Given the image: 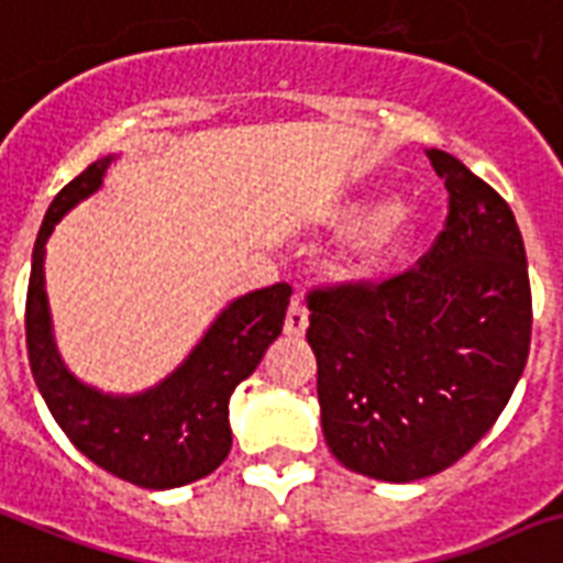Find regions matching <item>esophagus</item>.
Returning a JSON list of instances; mask_svg holds the SVG:
<instances>
[{
  "label": "esophagus",
  "mask_w": 563,
  "mask_h": 563,
  "mask_svg": "<svg viewBox=\"0 0 563 563\" xmlns=\"http://www.w3.org/2000/svg\"><path fill=\"white\" fill-rule=\"evenodd\" d=\"M305 328H308V308H305L302 296H294V302H290V308H287L285 331L294 336H302Z\"/></svg>",
  "instance_id": "34e87169"
}]
</instances>
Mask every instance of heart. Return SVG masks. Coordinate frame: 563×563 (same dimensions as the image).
<instances>
[{"label": "heart", "instance_id": "heart-1", "mask_svg": "<svg viewBox=\"0 0 563 563\" xmlns=\"http://www.w3.org/2000/svg\"><path fill=\"white\" fill-rule=\"evenodd\" d=\"M368 211V203H343L334 209V220L340 223H357ZM409 235H412V211L404 206H386L368 220L352 244V261L357 269H380L393 264L404 253Z\"/></svg>", "mask_w": 563, "mask_h": 563}]
</instances>
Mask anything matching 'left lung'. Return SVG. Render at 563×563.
Segmentation results:
<instances>
[{
    "label": "left lung",
    "instance_id": "obj_1",
    "mask_svg": "<svg viewBox=\"0 0 563 563\" xmlns=\"http://www.w3.org/2000/svg\"><path fill=\"white\" fill-rule=\"evenodd\" d=\"M433 246L380 282L308 294L322 433L349 471L412 483L460 462L509 404L532 340V287L509 203L456 156Z\"/></svg>",
    "mask_w": 563,
    "mask_h": 563
}]
</instances>
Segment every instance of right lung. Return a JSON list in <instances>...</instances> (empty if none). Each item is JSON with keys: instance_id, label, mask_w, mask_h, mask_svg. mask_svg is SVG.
I'll use <instances>...</instances> for the list:
<instances>
[{"instance_id": "obj_1", "label": "right lung", "mask_w": 563, "mask_h": 563, "mask_svg": "<svg viewBox=\"0 0 563 563\" xmlns=\"http://www.w3.org/2000/svg\"><path fill=\"white\" fill-rule=\"evenodd\" d=\"M112 162H92L60 188L40 227L25 296V345L34 384L60 430L107 474L142 488H179L209 476L232 448L229 398L253 375L267 345L282 334L294 287L278 282L229 305L188 360L159 386L112 398L66 372L57 357L43 287V255L54 223L98 191Z\"/></svg>"}]
</instances>
